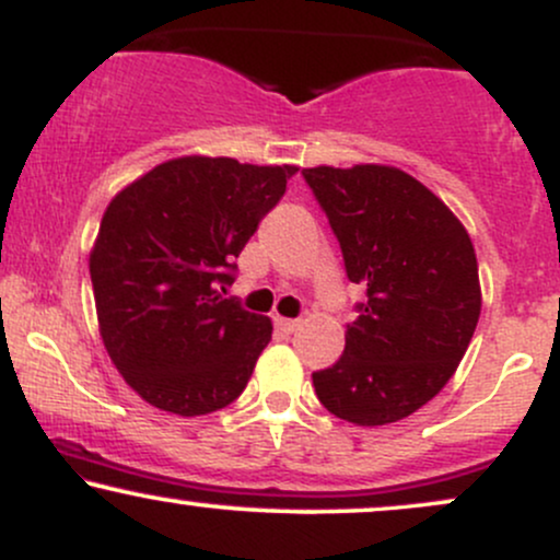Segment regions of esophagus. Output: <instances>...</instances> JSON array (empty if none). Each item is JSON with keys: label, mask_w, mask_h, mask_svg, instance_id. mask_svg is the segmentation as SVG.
I'll return each mask as SVG.
<instances>
[{"label": "esophagus", "mask_w": 560, "mask_h": 560, "mask_svg": "<svg viewBox=\"0 0 560 560\" xmlns=\"http://www.w3.org/2000/svg\"><path fill=\"white\" fill-rule=\"evenodd\" d=\"M276 329L279 331H284V334H292V331H298L300 329V318H276Z\"/></svg>", "instance_id": "esophagus-1"}]
</instances>
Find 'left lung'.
Returning <instances> with one entry per match:
<instances>
[{
    "label": "left lung",
    "instance_id": "left-lung-1",
    "mask_svg": "<svg viewBox=\"0 0 560 560\" xmlns=\"http://www.w3.org/2000/svg\"><path fill=\"white\" fill-rule=\"evenodd\" d=\"M302 176L329 215L347 276L369 294L342 358L313 374L318 400L355 427L408 419L450 382L479 324L471 236L395 165H316Z\"/></svg>",
    "mask_w": 560,
    "mask_h": 560
}]
</instances>
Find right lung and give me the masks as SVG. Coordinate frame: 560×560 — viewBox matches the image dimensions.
<instances>
[{
	"label": "right lung",
	"instance_id": "add662e5",
	"mask_svg": "<svg viewBox=\"0 0 560 560\" xmlns=\"http://www.w3.org/2000/svg\"><path fill=\"white\" fill-rule=\"evenodd\" d=\"M298 171L184 155L110 199L89 255L96 320L115 369L152 408L191 419L247 387L273 324L220 289Z\"/></svg>",
	"mask_w": 560,
	"mask_h": 560
}]
</instances>
